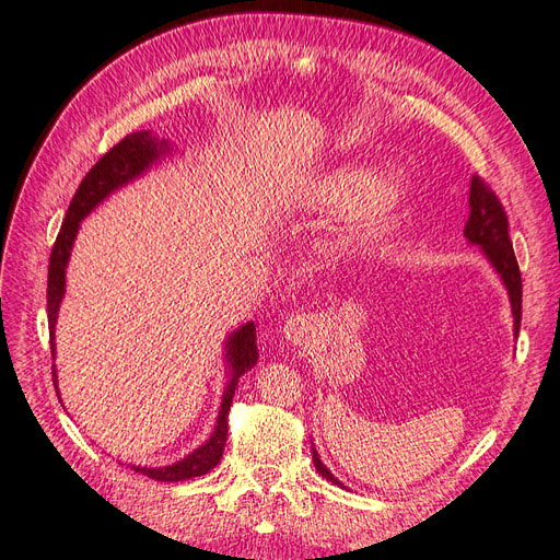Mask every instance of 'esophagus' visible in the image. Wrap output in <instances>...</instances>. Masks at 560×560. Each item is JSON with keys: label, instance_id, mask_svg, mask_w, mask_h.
Listing matches in <instances>:
<instances>
[{"label": "esophagus", "instance_id": "34e87169", "mask_svg": "<svg viewBox=\"0 0 560 560\" xmlns=\"http://www.w3.org/2000/svg\"><path fill=\"white\" fill-rule=\"evenodd\" d=\"M308 329H311V319L292 317L290 322H287L284 334H287V338H292V341H301V338L308 334Z\"/></svg>", "mask_w": 560, "mask_h": 560}]
</instances>
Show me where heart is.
Returning <instances> with one entry per match:
<instances>
[{
  "mask_svg": "<svg viewBox=\"0 0 560 560\" xmlns=\"http://www.w3.org/2000/svg\"><path fill=\"white\" fill-rule=\"evenodd\" d=\"M327 198L331 206H338V208H352L360 201L358 214H354L358 217V222L362 226H376L399 206L404 198V189L395 179H378L371 184L369 173L350 171V173H341L338 177H334V182H329Z\"/></svg>",
  "mask_w": 560,
  "mask_h": 560,
  "instance_id": "1",
  "label": "heart"
}]
</instances>
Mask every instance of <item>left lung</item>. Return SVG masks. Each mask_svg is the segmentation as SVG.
<instances>
[{
	"label": "left lung",
	"mask_w": 560,
	"mask_h": 560,
	"mask_svg": "<svg viewBox=\"0 0 560 560\" xmlns=\"http://www.w3.org/2000/svg\"><path fill=\"white\" fill-rule=\"evenodd\" d=\"M469 219L465 224V235L467 241L477 243L483 247L488 254V259L493 261L498 268V273L502 276L506 290H510L512 299V311H514V327L518 334L521 327V296H523V284H521V270L516 254L510 241V219H506V212L502 208V202L498 194L490 189V184L481 177L474 175L471 177V191H469ZM313 463L315 469L322 474V477L329 479L331 483H338L334 474L322 465L317 451L313 448ZM341 486V483H338Z\"/></svg>",
	"instance_id": "obj_1"
}]
</instances>
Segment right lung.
Returning a JSON list of instances; mask_svg holds the SVG:
<instances>
[{
    "label": "right lung",
    "mask_w": 560,
    "mask_h": 560,
    "mask_svg": "<svg viewBox=\"0 0 560 560\" xmlns=\"http://www.w3.org/2000/svg\"><path fill=\"white\" fill-rule=\"evenodd\" d=\"M159 149H161L159 142L151 138L149 132H130L121 142H116L107 151V154L100 156L97 163L86 173V177L81 179L79 189L70 202V208H67L65 222L60 226V233L54 243V249H50V259H48L46 308H48V329H50V358H56V350H54L56 315H58V306H60L62 292H65V266H67V261H70V252H72L74 235L79 231V222L109 191H114L116 186H121V184L130 182L132 177H138L144 167L159 156ZM257 360H259L257 329H254V325L249 322V325L235 331L229 341L231 383L226 387L222 411H219V418H217L214 434L208 439V444H202L191 455H186L184 460H179L171 467H163V469L135 467V471H140V474H144V477L156 479V481H186L194 477H202V474H208L212 467H217V463L222 460V453L226 446L229 411L233 404L235 385H238V378L245 374V371H249L254 364H257ZM50 369H54V378H56V366H50ZM54 385H56V381H54Z\"/></svg>",
    "instance_id": "right-lung-1"
}]
</instances>
